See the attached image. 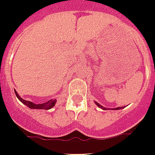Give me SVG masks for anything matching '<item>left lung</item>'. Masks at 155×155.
I'll use <instances>...</instances> for the list:
<instances>
[{
	"label": "left lung",
	"instance_id": "8db88e82",
	"mask_svg": "<svg viewBox=\"0 0 155 155\" xmlns=\"http://www.w3.org/2000/svg\"><path fill=\"white\" fill-rule=\"evenodd\" d=\"M95 103H96V104H97V105L98 106L99 108H102V109H104V110H106V108H104V107H103V106H102V105H101V104H100L99 103H97V101H95ZM123 108V107H117V108H114V110H118V109H121V108Z\"/></svg>",
	"mask_w": 155,
	"mask_h": 155
}]
</instances>
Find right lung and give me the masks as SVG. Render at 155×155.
Here are the masks:
<instances>
[{
  "mask_svg": "<svg viewBox=\"0 0 155 155\" xmlns=\"http://www.w3.org/2000/svg\"><path fill=\"white\" fill-rule=\"evenodd\" d=\"M14 92H15L16 97H18V100L20 101L21 102H22L24 104H25L26 106H28L29 108H35V109H46V110H48L50 108H53L54 104L56 103V100L55 99H51L48 101L45 102L43 104H36L33 103L31 101H25V100H23L21 97L18 94V92H16V90H14Z\"/></svg>",
  "mask_w": 155,
  "mask_h": 155,
  "instance_id": "right-lung-1",
  "label": "right lung"
}]
</instances>
